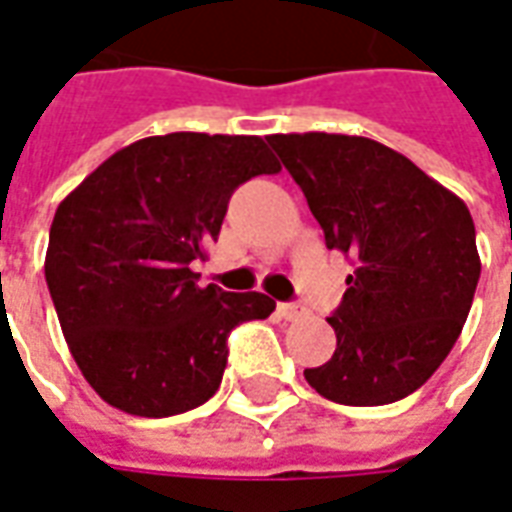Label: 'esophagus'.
I'll use <instances>...</instances> for the list:
<instances>
[{
    "label": "esophagus",
    "mask_w": 512,
    "mask_h": 512,
    "mask_svg": "<svg viewBox=\"0 0 512 512\" xmlns=\"http://www.w3.org/2000/svg\"><path fill=\"white\" fill-rule=\"evenodd\" d=\"M279 318H285V321H296V318H301L304 315V307L301 304H296V301H282L277 307Z\"/></svg>",
    "instance_id": "esophagus-1"
}]
</instances>
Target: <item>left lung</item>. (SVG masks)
Returning <instances> with one entry per match:
<instances>
[{
    "label": "left lung",
    "mask_w": 512,
    "mask_h": 512,
    "mask_svg": "<svg viewBox=\"0 0 512 512\" xmlns=\"http://www.w3.org/2000/svg\"><path fill=\"white\" fill-rule=\"evenodd\" d=\"M329 249L354 257L337 348L304 378L343 406H384L417 392L447 359L472 310L480 255L469 208L376 139L274 134Z\"/></svg>",
    "instance_id": "1"
}]
</instances>
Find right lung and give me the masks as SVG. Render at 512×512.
Listing matches in <instances>:
<instances>
[{"label":"right lung","mask_w":512,"mask_h":512,"mask_svg":"<svg viewBox=\"0 0 512 512\" xmlns=\"http://www.w3.org/2000/svg\"><path fill=\"white\" fill-rule=\"evenodd\" d=\"M260 136L178 131L117 150L54 213L46 282L76 365L109 406L172 417L216 395L227 337L263 293L200 288L233 191L279 172Z\"/></svg>","instance_id":"1"}]
</instances>
